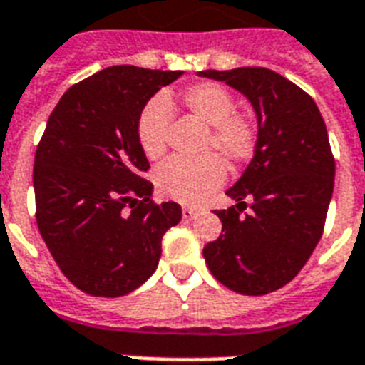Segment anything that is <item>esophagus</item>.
<instances>
[{
	"label": "esophagus",
	"mask_w": 365,
	"mask_h": 365,
	"mask_svg": "<svg viewBox=\"0 0 365 365\" xmlns=\"http://www.w3.org/2000/svg\"><path fill=\"white\" fill-rule=\"evenodd\" d=\"M196 215H198V212L192 210V207H182V219H186V221H190V219H194Z\"/></svg>",
	"instance_id": "1"
}]
</instances>
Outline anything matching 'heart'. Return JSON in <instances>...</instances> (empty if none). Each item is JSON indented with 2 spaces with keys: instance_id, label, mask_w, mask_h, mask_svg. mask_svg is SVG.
I'll list each match as a JSON object with an SVG mask.
<instances>
[{
  "instance_id": "1",
  "label": "heart",
  "mask_w": 365,
  "mask_h": 365,
  "mask_svg": "<svg viewBox=\"0 0 365 365\" xmlns=\"http://www.w3.org/2000/svg\"><path fill=\"white\" fill-rule=\"evenodd\" d=\"M180 106L207 125L202 152H217L231 167L245 165L256 152L257 133L248 115L235 111V98L217 82H198L180 92ZM171 100L155 96L136 119V140L148 160H160L167 150ZM227 179V167L215 153L200 160H169L153 175L158 192L185 205H200Z\"/></svg>"
}]
</instances>
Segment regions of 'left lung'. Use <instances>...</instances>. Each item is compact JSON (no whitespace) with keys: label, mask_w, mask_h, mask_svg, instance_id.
Here are the masks:
<instances>
[{"label":"left lung","mask_w":365,"mask_h":365,"mask_svg":"<svg viewBox=\"0 0 365 365\" xmlns=\"http://www.w3.org/2000/svg\"><path fill=\"white\" fill-rule=\"evenodd\" d=\"M198 75L245 94L257 117L256 152L227 190L237 205L217 212L223 232L204 246L205 264L227 289L267 294L298 275L323 235L335 185L327 128L316 101L275 71Z\"/></svg>","instance_id":"left-lung-1"}]
</instances>
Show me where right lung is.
Wrapping results in <instances>:
<instances>
[{"label":"right lung","mask_w":365,"mask_h":365,"mask_svg":"<svg viewBox=\"0 0 365 365\" xmlns=\"http://www.w3.org/2000/svg\"><path fill=\"white\" fill-rule=\"evenodd\" d=\"M182 71L117 65L84 78L51 111L34 158L36 223L76 289L115 298L138 289L161 256V238L182 217L155 204L136 119Z\"/></svg>","instance_id":"add662e5"}]
</instances>
